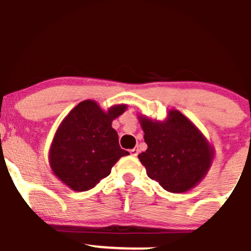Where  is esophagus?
<instances>
[{"label": "esophagus", "mask_w": 251, "mask_h": 251, "mask_svg": "<svg viewBox=\"0 0 251 251\" xmlns=\"http://www.w3.org/2000/svg\"><path fill=\"white\" fill-rule=\"evenodd\" d=\"M138 152H139V150L135 149V148L132 149V150H129V153H131V155H134V157L138 154Z\"/></svg>", "instance_id": "esophagus-1"}]
</instances>
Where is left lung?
I'll return each instance as SVG.
<instances>
[{
  "label": "left lung",
  "instance_id": "1",
  "mask_svg": "<svg viewBox=\"0 0 251 251\" xmlns=\"http://www.w3.org/2000/svg\"><path fill=\"white\" fill-rule=\"evenodd\" d=\"M148 150L138 154L151 179L164 190L180 194L194 189L208 175L215 148L201 131L178 109L164 120L138 114Z\"/></svg>",
  "mask_w": 251,
  "mask_h": 251
}]
</instances>
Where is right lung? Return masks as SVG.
Segmentation results:
<instances>
[{"instance_id": "right-lung-1", "label": "right lung", "mask_w": 251, "mask_h": 251, "mask_svg": "<svg viewBox=\"0 0 251 251\" xmlns=\"http://www.w3.org/2000/svg\"><path fill=\"white\" fill-rule=\"evenodd\" d=\"M126 109V103H118L105 111L91 99L72 108L56 128L48 152L54 176L77 192L93 189L107 177L114 164L129 154L120 149L112 127Z\"/></svg>"}]
</instances>
